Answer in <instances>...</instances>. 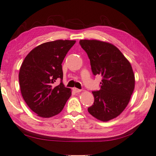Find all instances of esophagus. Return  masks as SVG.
Listing matches in <instances>:
<instances>
[{"label": "esophagus", "mask_w": 156, "mask_h": 156, "mask_svg": "<svg viewBox=\"0 0 156 156\" xmlns=\"http://www.w3.org/2000/svg\"><path fill=\"white\" fill-rule=\"evenodd\" d=\"M73 91H74L76 93H80V92H81V89H77V88H73Z\"/></svg>", "instance_id": "esophagus-1"}]
</instances>
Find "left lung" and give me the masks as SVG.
<instances>
[{"mask_svg":"<svg viewBox=\"0 0 156 156\" xmlns=\"http://www.w3.org/2000/svg\"><path fill=\"white\" fill-rule=\"evenodd\" d=\"M90 60L94 74L102 79L99 91H93L94 103L90 114L102 122L118 117L127 106L135 87L131 63L113 44L98 40H80Z\"/></svg>","mask_w":156,"mask_h":156,"instance_id":"1","label":"left lung"}]
</instances>
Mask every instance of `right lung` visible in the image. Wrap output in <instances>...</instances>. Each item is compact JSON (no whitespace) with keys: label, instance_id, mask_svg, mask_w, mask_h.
Returning <instances> with one entry per match:
<instances>
[{"label":"right lung","instance_id":"right-lung-1","mask_svg":"<svg viewBox=\"0 0 156 156\" xmlns=\"http://www.w3.org/2000/svg\"><path fill=\"white\" fill-rule=\"evenodd\" d=\"M76 41L57 40L37 46L20 66L18 79L23 99L31 111L41 118H51L62 112L72 95L62 83V62ZM58 78L62 79L55 85Z\"/></svg>","mask_w":156,"mask_h":156}]
</instances>
